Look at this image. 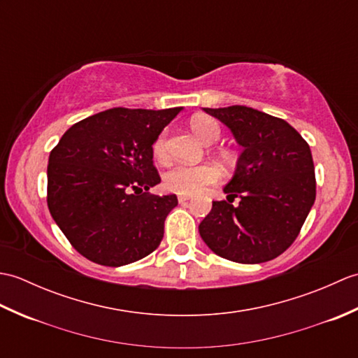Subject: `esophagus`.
<instances>
[{"mask_svg":"<svg viewBox=\"0 0 358 358\" xmlns=\"http://www.w3.org/2000/svg\"><path fill=\"white\" fill-rule=\"evenodd\" d=\"M187 200H191V196H189V195H178V201L180 203H185Z\"/></svg>","mask_w":358,"mask_h":358,"instance_id":"34e87169","label":"esophagus"}]
</instances>
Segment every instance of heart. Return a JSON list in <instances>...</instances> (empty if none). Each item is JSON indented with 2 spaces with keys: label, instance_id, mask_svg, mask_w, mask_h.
<instances>
[{
  "label": "heart",
  "instance_id": "1",
  "mask_svg": "<svg viewBox=\"0 0 358 358\" xmlns=\"http://www.w3.org/2000/svg\"><path fill=\"white\" fill-rule=\"evenodd\" d=\"M191 127L194 134L199 138L212 144L215 143L220 135H222V127L214 118L210 117H195L191 121ZM154 155L158 162H166L167 159V132L163 131L157 136V140L152 146ZM164 186L172 192L181 195H192L203 191L209 185H214L220 180V172L215 166L212 164H200V166H187L177 164L172 166L169 171L164 173Z\"/></svg>",
  "mask_w": 358,
  "mask_h": 358
}]
</instances>
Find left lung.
Here are the masks:
<instances>
[{
    "instance_id": "8db88e82",
    "label": "left lung",
    "mask_w": 358,
    "mask_h": 358,
    "mask_svg": "<svg viewBox=\"0 0 358 358\" xmlns=\"http://www.w3.org/2000/svg\"><path fill=\"white\" fill-rule=\"evenodd\" d=\"M204 112L231 129L243 152L223 189L227 201H212L199 226L201 238L226 260H273L299 237L315 201L309 144L285 120L246 106ZM235 198L241 200L237 207Z\"/></svg>"
}]
</instances>
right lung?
<instances>
[{
  "label": "right lung",
  "mask_w": 358,
  "mask_h": 358,
  "mask_svg": "<svg viewBox=\"0 0 358 358\" xmlns=\"http://www.w3.org/2000/svg\"><path fill=\"white\" fill-rule=\"evenodd\" d=\"M181 108H113L67 129L49 155L48 206L66 238L87 260L124 266L163 240L172 195L148 191L162 178L152 144Z\"/></svg>",
  "instance_id": "1"
}]
</instances>
